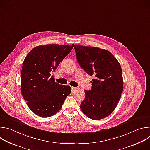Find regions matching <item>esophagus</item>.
Here are the masks:
<instances>
[{"mask_svg":"<svg viewBox=\"0 0 150 150\" xmlns=\"http://www.w3.org/2000/svg\"><path fill=\"white\" fill-rule=\"evenodd\" d=\"M72 90L73 92H75V91H78L79 88H76V87H72Z\"/></svg>","mask_w":150,"mask_h":150,"instance_id":"obj_1","label":"esophagus"}]
</instances>
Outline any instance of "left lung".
Masks as SVG:
<instances>
[{
	"label": "left lung",
	"mask_w": 150,
	"mask_h": 150,
	"mask_svg": "<svg viewBox=\"0 0 150 150\" xmlns=\"http://www.w3.org/2000/svg\"><path fill=\"white\" fill-rule=\"evenodd\" d=\"M74 49L80 67L94 77L91 90H85L81 109L93 120L105 118L113 112L123 91L120 63L107 50L76 45Z\"/></svg>",
	"instance_id": "1"
}]
</instances>
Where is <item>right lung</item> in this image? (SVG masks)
Masks as SVG:
<instances>
[{
	"instance_id": "add662e5",
	"label": "right lung",
	"mask_w": 150,
	"mask_h": 150,
	"mask_svg": "<svg viewBox=\"0 0 150 150\" xmlns=\"http://www.w3.org/2000/svg\"><path fill=\"white\" fill-rule=\"evenodd\" d=\"M73 47L74 45L39 46L26 56L21 71V93L28 108L37 115L48 117L55 115L70 94V86L56 82L51 72Z\"/></svg>"
}]
</instances>
